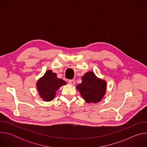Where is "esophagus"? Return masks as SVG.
<instances>
[{
    "label": "esophagus",
    "instance_id": "obj_1",
    "mask_svg": "<svg viewBox=\"0 0 147 147\" xmlns=\"http://www.w3.org/2000/svg\"><path fill=\"white\" fill-rule=\"evenodd\" d=\"M68 82H69V84H72V85H74V83H75L74 80H69Z\"/></svg>",
    "mask_w": 147,
    "mask_h": 147
}]
</instances>
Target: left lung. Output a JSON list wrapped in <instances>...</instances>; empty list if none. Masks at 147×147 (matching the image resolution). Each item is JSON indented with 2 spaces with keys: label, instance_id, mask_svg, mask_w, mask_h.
I'll list each match as a JSON object with an SVG mask.
<instances>
[{
  "label": "left lung",
  "instance_id": "obj_1",
  "mask_svg": "<svg viewBox=\"0 0 147 147\" xmlns=\"http://www.w3.org/2000/svg\"><path fill=\"white\" fill-rule=\"evenodd\" d=\"M81 96L88 103H97L100 101L106 92V82L97 78L91 71L82 77V82L77 86Z\"/></svg>",
  "mask_w": 147,
  "mask_h": 147
}]
</instances>
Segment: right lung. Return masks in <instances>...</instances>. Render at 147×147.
Segmentation results:
<instances>
[{
	"label": "right lung",
	"mask_w": 147,
	"mask_h": 147,
	"mask_svg": "<svg viewBox=\"0 0 147 147\" xmlns=\"http://www.w3.org/2000/svg\"><path fill=\"white\" fill-rule=\"evenodd\" d=\"M65 84V81L57 78L56 74L52 70H48L38 80L37 88L42 98L46 101H51L55 98L56 91Z\"/></svg>",
	"instance_id": "add662e5"
}]
</instances>
